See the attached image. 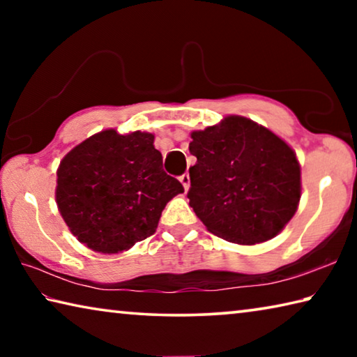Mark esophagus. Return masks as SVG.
Masks as SVG:
<instances>
[{"label":"esophagus","instance_id":"obj_1","mask_svg":"<svg viewBox=\"0 0 357 357\" xmlns=\"http://www.w3.org/2000/svg\"><path fill=\"white\" fill-rule=\"evenodd\" d=\"M179 181H181V183H183L184 189H185V190H189V187H190V176H189V173H184L183 176L179 178Z\"/></svg>","mask_w":357,"mask_h":357}]
</instances>
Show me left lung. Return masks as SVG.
Masks as SVG:
<instances>
[{
  "mask_svg": "<svg viewBox=\"0 0 357 357\" xmlns=\"http://www.w3.org/2000/svg\"><path fill=\"white\" fill-rule=\"evenodd\" d=\"M189 204L211 233L252 245L279 234L301 200V167L274 132L229 114L190 134Z\"/></svg>",
  "mask_w": 357,
  "mask_h": 357,
  "instance_id": "8db88e82",
  "label": "left lung"
}]
</instances>
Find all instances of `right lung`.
<instances>
[{
  "mask_svg": "<svg viewBox=\"0 0 357 357\" xmlns=\"http://www.w3.org/2000/svg\"><path fill=\"white\" fill-rule=\"evenodd\" d=\"M56 204L66 225L88 249L129 250L154 234L162 211L183 184L162 167L154 135L114 129L86 138L56 172Z\"/></svg>",
  "mask_w": 357,
  "mask_h": 357,
  "instance_id": "add662e5",
  "label": "right lung"
}]
</instances>
